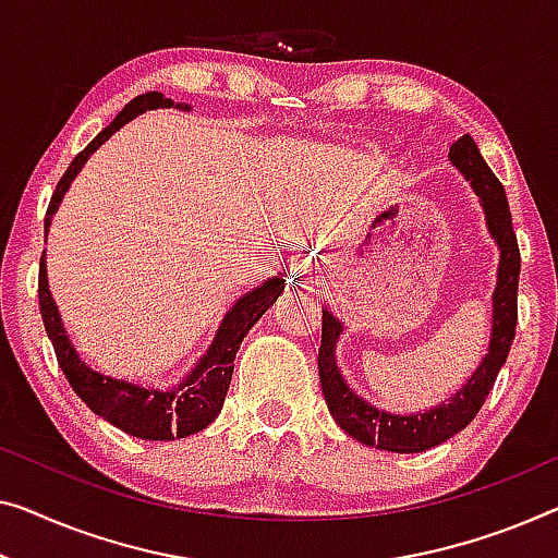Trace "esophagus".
Listing matches in <instances>:
<instances>
[{"label":"esophagus","instance_id":"1","mask_svg":"<svg viewBox=\"0 0 558 558\" xmlns=\"http://www.w3.org/2000/svg\"><path fill=\"white\" fill-rule=\"evenodd\" d=\"M293 276H295L298 280H301V282L311 280V278L315 276L313 263H311V260H298V263H293Z\"/></svg>","mask_w":558,"mask_h":558}]
</instances>
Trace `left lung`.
I'll return each mask as SVG.
<instances>
[{"label": "left lung", "instance_id": "left-lung-1", "mask_svg": "<svg viewBox=\"0 0 558 558\" xmlns=\"http://www.w3.org/2000/svg\"><path fill=\"white\" fill-rule=\"evenodd\" d=\"M451 162L463 172V178L471 182L473 193L478 195L481 207L486 213V226L492 238L501 251V263H498V280L494 290V326L492 340H488V353L481 361L476 373L465 380L461 390H456L448 403H438L436 409L426 413L398 415L376 409L365 403L363 398L355 396V390L340 376L336 363V343L343 332L338 318L332 313L323 311V336L318 351V376L326 396L328 411L340 428L348 436L361 440L365 446H376L380 451L393 453H421L428 451L438 444H444L451 436L463 430L476 418L481 405L486 403L488 390L494 388L498 371L509 359L513 336H517L519 320V270H521V253L517 243V232L511 226V210L506 190L498 182L496 174L481 157L476 143L471 135H463L451 145Z\"/></svg>", "mask_w": 558, "mask_h": 558}]
</instances>
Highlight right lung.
<instances>
[{
  "instance_id": "1",
  "label": "right lung",
  "mask_w": 558,
  "mask_h": 558,
  "mask_svg": "<svg viewBox=\"0 0 558 558\" xmlns=\"http://www.w3.org/2000/svg\"><path fill=\"white\" fill-rule=\"evenodd\" d=\"M157 107H180V110H190L187 105H174L172 99L162 93H145L124 105V110L114 118L99 135L89 143L82 153L70 162V168L57 182V190L52 199H49L47 218H45V235L52 222V215L60 207L62 197L70 190L72 180L77 178L82 165L89 160L95 149L107 143L122 124L135 120L137 114L145 110H157ZM286 290V280L282 276H272L265 280L260 288L245 293L240 301L230 307L226 318H222L215 340L207 348V353L199 359L193 371L187 373L185 380L174 388H145L140 384H130V380H120L112 376H102L89 368V365L80 359L74 351L70 336L62 326L60 311L52 301L47 286V265L45 255L39 257V313L45 320V330L49 340H52L57 363L64 371V378L70 380L74 393L87 403L89 411H95L99 418L110 421L112 426L130 436L145 438V440H174L193 436L197 430L210 426L222 411L226 403L232 368H235V353L240 351V343L247 336L260 315L278 301V295Z\"/></svg>"
}]
</instances>
